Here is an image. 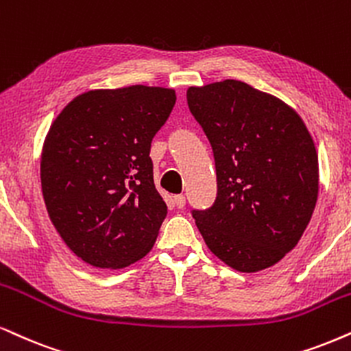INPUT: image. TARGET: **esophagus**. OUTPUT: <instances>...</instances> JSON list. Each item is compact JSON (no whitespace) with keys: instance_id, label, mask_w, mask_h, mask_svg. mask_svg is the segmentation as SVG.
<instances>
[{"instance_id":"34e87169","label":"esophagus","mask_w":351,"mask_h":351,"mask_svg":"<svg viewBox=\"0 0 351 351\" xmlns=\"http://www.w3.org/2000/svg\"><path fill=\"white\" fill-rule=\"evenodd\" d=\"M173 201H175V206L178 208H183L186 206V197L183 196V194H180V196H175Z\"/></svg>"}]
</instances>
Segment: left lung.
<instances>
[{"instance_id":"obj_1","label":"left lung","mask_w":351,"mask_h":351,"mask_svg":"<svg viewBox=\"0 0 351 351\" xmlns=\"http://www.w3.org/2000/svg\"><path fill=\"white\" fill-rule=\"evenodd\" d=\"M214 150L217 197L194 220L210 252L238 272L272 267L303 237L319 193L311 132L285 101L227 79L186 92Z\"/></svg>"}]
</instances>
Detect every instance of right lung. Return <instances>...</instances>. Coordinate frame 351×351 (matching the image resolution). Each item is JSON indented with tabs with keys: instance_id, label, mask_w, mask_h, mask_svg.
Here are the masks:
<instances>
[{
	"instance_id": "obj_1",
	"label": "right lung",
	"mask_w": 351,
	"mask_h": 351,
	"mask_svg": "<svg viewBox=\"0 0 351 351\" xmlns=\"http://www.w3.org/2000/svg\"><path fill=\"white\" fill-rule=\"evenodd\" d=\"M173 88H94L51 123L40 160L47 212L84 263L124 269L152 250L167 217L150 143L170 117Z\"/></svg>"
}]
</instances>
